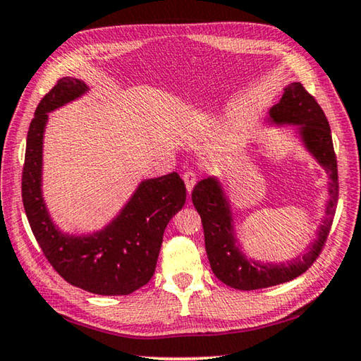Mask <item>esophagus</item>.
I'll return each mask as SVG.
<instances>
[{"label": "esophagus", "mask_w": 361, "mask_h": 361, "mask_svg": "<svg viewBox=\"0 0 361 361\" xmlns=\"http://www.w3.org/2000/svg\"><path fill=\"white\" fill-rule=\"evenodd\" d=\"M183 180H185L188 192H191L192 188L195 186V183H197V176H195V173L191 172V170H188V172H185V175H183Z\"/></svg>", "instance_id": "34e87169"}]
</instances>
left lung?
<instances>
[{
    "mask_svg": "<svg viewBox=\"0 0 361 361\" xmlns=\"http://www.w3.org/2000/svg\"><path fill=\"white\" fill-rule=\"evenodd\" d=\"M267 121L276 126H296L304 148L326 170L329 199L325 207V216L317 231V239L307 247V253H304L302 258L298 256L286 264H272L250 259L240 250L234 231L231 202L216 176L199 181L192 189V204L202 218L205 250L212 271L223 283L235 290L267 288L290 282L307 271L325 245L338 204V164L331 129L325 113L314 97L302 87L301 82L288 84L282 99L269 111Z\"/></svg>",
    "mask_w": 361,
    "mask_h": 361,
    "instance_id": "1",
    "label": "left lung"
}]
</instances>
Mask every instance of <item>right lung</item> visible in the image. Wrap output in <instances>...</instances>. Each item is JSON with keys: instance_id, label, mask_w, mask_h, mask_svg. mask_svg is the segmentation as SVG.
I'll return each instance as SVG.
<instances>
[{"instance_id": "right-lung-1", "label": "right lung", "mask_w": 361, "mask_h": 361, "mask_svg": "<svg viewBox=\"0 0 361 361\" xmlns=\"http://www.w3.org/2000/svg\"><path fill=\"white\" fill-rule=\"evenodd\" d=\"M87 90L81 79L62 78L36 108L22 172L23 209L42 253L66 282L94 295H130L154 274L164 231L185 205L186 186L175 172L143 180L119 215L103 229L85 235L60 231L49 215L41 189L47 113Z\"/></svg>"}]
</instances>
